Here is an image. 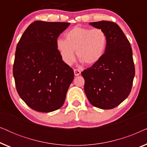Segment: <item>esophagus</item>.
I'll return each mask as SVG.
<instances>
[{
  "mask_svg": "<svg viewBox=\"0 0 147 147\" xmlns=\"http://www.w3.org/2000/svg\"><path fill=\"white\" fill-rule=\"evenodd\" d=\"M74 74H75L76 76H78L80 75V74H81V71H80V69H75L74 70Z\"/></svg>",
  "mask_w": 147,
  "mask_h": 147,
  "instance_id": "1",
  "label": "esophagus"
}]
</instances>
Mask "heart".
<instances>
[{"instance_id": "1", "label": "heart", "mask_w": 147, "mask_h": 147, "mask_svg": "<svg viewBox=\"0 0 147 147\" xmlns=\"http://www.w3.org/2000/svg\"><path fill=\"white\" fill-rule=\"evenodd\" d=\"M65 40H57L56 48L67 65L75 61V51L81 62L88 65L97 63L104 55L108 43L107 35L100 28L75 27L65 33Z\"/></svg>"}]
</instances>
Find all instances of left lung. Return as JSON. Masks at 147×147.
Returning a JSON list of instances; mask_svg holds the SVG:
<instances>
[{"mask_svg":"<svg viewBox=\"0 0 147 147\" xmlns=\"http://www.w3.org/2000/svg\"><path fill=\"white\" fill-rule=\"evenodd\" d=\"M89 24L105 32L108 43L100 61L82 72L84 91L94 106L112 109L121 104L131 91L135 74L131 45L116 23L102 21Z\"/></svg>","mask_w":147,"mask_h":147,"instance_id":"left-lung-1","label":"left lung"}]
</instances>
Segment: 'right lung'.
Instances as JSON below:
<instances>
[{
  "label": "right lung",
  "mask_w": 147,
  "mask_h": 147,
  "mask_svg": "<svg viewBox=\"0 0 147 147\" xmlns=\"http://www.w3.org/2000/svg\"><path fill=\"white\" fill-rule=\"evenodd\" d=\"M69 23L36 21L17 45L13 76L20 97L32 109L50 112L59 109L74 78L61 59L56 41Z\"/></svg>",
  "instance_id": "obj_1"
}]
</instances>
